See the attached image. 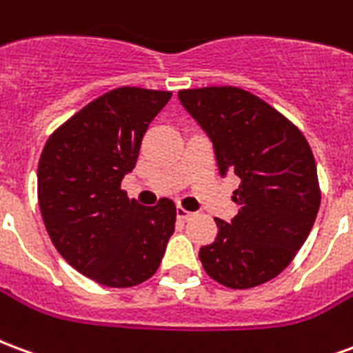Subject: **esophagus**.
<instances>
[{
	"label": "esophagus",
	"instance_id": "obj_1",
	"mask_svg": "<svg viewBox=\"0 0 353 353\" xmlns=\"http://www.w3.org/2000/svg\"><path fill=\"white\" fill-rule=\"evenodd\" d=\"M192 212H189V210H185L183 206H177V217L179 219H183V221H187V219H191L192 217Z\"/></svg>",
	"mask_w": 353,
	"mask_h": 353
}]
</instances>
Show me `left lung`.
Segmentation results:
<instances>
[{
	"mask_svg": "<svg viewBox=\"0 0 353 353\" xmlns=\"http://www.w3.org/2000/svg\"><path fill=\"white\" fill-rule=\"evenodd\" d=\"M177 96L214 141L219 172L240 179L238 214L215 219L217 236L200 248L202 266L225 288H257L288 268L316 221L321 189L310 145L288 117L244 88Z\"/></svg>",
	"mask_w": 353,
	"mask_h": 353,
	"instance_id": "obj_1",
	"label": "left lung"
}]
</instances>
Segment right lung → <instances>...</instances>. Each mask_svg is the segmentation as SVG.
I'll list each match as a JSON object with an SVG mask.
<instances>
[{"mask_svg": "<svg viewBox=\"0 0 353 353\" xmlns=\"http://www.w3.org/2000/svg\"><path fill=\"white\" fill-rule=\"evenodd\" d=\"M170 90L113 88L58 126L37 166V200L58 253L90 280L132 288L161 265L176 229V204L141 206L123 183L147 126Z\"/></svg>", "mask_w": 353, "mask_h": 353, "instance_id": "1", "label": "right lung"}]
</instances>
